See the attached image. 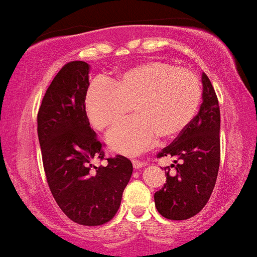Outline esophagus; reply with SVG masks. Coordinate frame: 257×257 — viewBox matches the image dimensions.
Instances as JSON below:
<instances>
[{
    "label": "esophagus",
    "instance_id": "34e87169",
    "mask_svg": "<svg viewBox=\"0 0 257 257\" xmlns=\"http://www.w3.org/2000/svg\"><path fill=\"white\" fill-rule=\"evenodd\" d=\"M133 166H134V169H142L143 166H145V162H143V161H139V160H133Z\"/></svg>",
    "mask_w": 257,
    "mask_h": 257
}]
</instances>
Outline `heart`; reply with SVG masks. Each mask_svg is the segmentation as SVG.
<instances>
[{"mask_svg":"<svg viewBox=\"0 0 257 257\" xmlns=\"http://www.w3.org/2000/svg\"><path fill=\"white\" fill-rule=\"evenodd\" d=\"M201 101L198 77L165 61H149L124 70L115 79L96 81L86 95V112L97 130H110L124 121L134 108L135 117L108 135L118 153L135 156L151 148L157 138L180 135L196 115Z\"/></svg>","mask_w":257,"mask_h":257,"instance_id":"heart-1","label":"heart"}]
</instances>
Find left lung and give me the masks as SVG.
<instances>
[{
  "instance_id": "left-lung-1",
  "label": "left lung",
  "mask_w": 257,
  "mask_h": 257,
  "mask_svg": "<svg viewBox=\"0 0 257 257\" xmlns=\"http://www.w3.org/2000/svg\"><path fill=\"white\" fill-rule=\"evenodd\" d=\"M202 85L199 112L171 144L157 154L158 158H175L171 166L165 167L166 184L154 193L157 210L166 219L187 220L197 215L216 184L220 166L219 100L205 73Z\"/></svg>"
}]
</instances>
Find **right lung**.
I'll return each instance as SVG.
<instances>
[{
	"instance_id": "right-lung-1",
	"label": "right lung",
	"mask_w": 257,
	"mask_h": 257,
	"mask_svg": "<svg viewBox=\"0 0 257 257\" xmlns=\"http://www.w3.org/2000/svg\"><path fill=\"white\" fill-rule=\"evenodd\" d=\"M90 65L70 61L52 79L37 114V133L46 180L60 210L79 225H103L114 217L133 175L123 156L108 158L86 114Z\"/></svg>"
}]
</instances>
